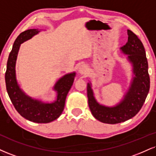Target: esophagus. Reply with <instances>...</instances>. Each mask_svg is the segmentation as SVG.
Segmentation results:
<instances>
[{"label":"esophagus","instance_id":"1","mask_svg":"<svg viewBox=\"0 0 156 156\" xmlns=\"http://www.w3.org/2000/svg\"><path fill=\"white\" fill-rule=\"evenodd\" d=\"M88 70V67L86 66V65H81L78 68V73H80V74H85V73L87 72Z\"/></svg>","mask_w":156,"mask_h":156}]
</instances>
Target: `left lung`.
Here are the masks:
<instances>
[{"label": "left lung", "mask_w": 156, "mask_h": 156, "mask_svg": "<svg viewBox=\"0 0 156 156\" xmlns=\"http://www.w3.org/2000/svg\"><path fill=\"white\" fill-rule=\"evenodd\" d=\"M128 41L121 47L127 55V61L132 67V78L123 98L114 106H107L97 102L91 83H87L89 106L95 119L105 123L115 124L132 119L143 105L150 89V76L145 50L142 41L133 32L127 30Z\"/></svg>", "instance_id": "obj_1"}]
</instances>
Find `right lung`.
Returning a JSON list of instances; mask_svg holds the SVG:
<instances>
[{"label": "right lung", "mask_w": 156, "mask_h": 156, "mask_svg": "<svg viewBox=\"0 0 156 156\" xmlns=\"http://www.w3.org/2000/svg\"><path fill=\"white\" fill-rule=\"evenodd\" d=\"M41 30L38 29L27 30L16 37L9 56L5 80L9 98L16 111L28 121L47 123L58 119L62 112L67 95L76 77V72L65 74L56 82L53 90L57 93V97L54 102H45L33 98L20 88L16 76V62L19 50L22 43L31 39Z\"/></svg>", "instance_id": "obj_1"}]
</instances>
